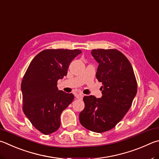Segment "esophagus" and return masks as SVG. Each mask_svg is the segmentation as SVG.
<instances>
[{
    "label": "esophagus",
    "instance_id": "34e87169",
    "mask_svg": "<svg viewBox=\"0 0 159 159\" xmlns=\"http://www.w3.org/2000/svg\"><path fill=\"white\" fill-rule=\"evenodd\" d=\"M75 97H76L77 99H83V94H80V93L76 94H75Z\"/></svg>",
    "mask_w": 159,
    "mask_h": 159
}]
</instances>
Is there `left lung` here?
<instances>
[{"instance_id":"1","label":"left lung","mask_w":159,"mask_h":159,"mask_svg":"<svg viewBox=\"0 0 159 159\" xmlns=\"http://www.w3.org/2000/svg\"><path fill=\"white\" fill-rule=\"evenodd\" d=\"M99 63L96 77L102 83V98L85 96L79 120L89 131L102 133L114 128L128 112L137 93L134 70L125 55L117 49H93Z\"/></svg>"}]
</instances>
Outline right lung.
<instances>
[{"label":"right lung","mask_w":159,"mask_h":159,"mask_svg":"<svg viewBox=\"0 0 159 159\" xmlns=\"http://www.w3.org/2000/svg\"><path fill=\"white\" fill-rule=\"evenodd\" d=\"M79 49H46L30 63L21 82L23 111L34 127L44 135L60 126V115L74 100L73 94L58 90L57 82L67 76Z\"/></svg>","instance_id":"right-lung-1"}]
</instances>
